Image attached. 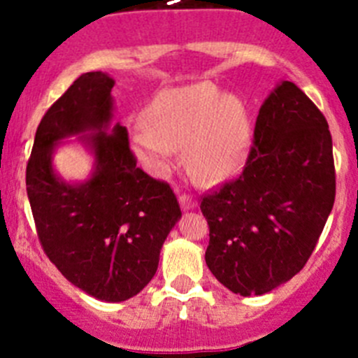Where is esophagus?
<instances>
[{
	"label": "esophagus",
	"instance_id": "esophagus-1",
	"mask_svg": "<svg viewBox=\"0 0 358 358\" xmlns=\"http://www.w3.org/2000/svg\"><path fill=\"white\" fill-rule=\"evenodd\" d=\"M179 204H181L182 211H189L197 208V201L189 197V195H181V197H179Z\"/></svg>",
	"mask_w": 358,
	"mask_h": 358
}]
</instances>
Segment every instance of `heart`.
Listing matches in <instances>:
<instances>
[{"label": "heart", "mask_w": 358, "mask_h": 358, "mask_svg": "<svg viewBox=\"0 0 358 358\" xmlns=\"http://www.w3.org/2000/svg\"><path fill=\"white\" fill-rule=\"evenodd\" d=\"M252 127L240 98L211 82L163 91L145 110L132 148L148 172H169L176 148L185 149L186 170L195 181L217 186L245 166Z\"/></svg>", "instance_id": "heart-1"}]
</instances>
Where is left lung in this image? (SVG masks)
I'll list each match as a JSON object with an SVG mask.
<instances>
[{"instance_id":"8db88e82","label":"left lung","mask_w":358,"mask_h":358,"mask_svg":"<svg viewBox=\"0 0 358 358\" xmlns=\"http://www.w3.org/2000/svg\"><path fill=\"white\" fill-rule=\"evenodd\" d=\"M334 201L327 118L296 84L281 80L262 103L242 176L201 202L208 268L243 297L271 292L305 267Z\"/></svg>"}]
</instances>
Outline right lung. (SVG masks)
Returning a JSON list of instances; mask_svg holds the SVG:
<instances>
[{"label":"right lung","instance_id":"add662e5","mask_svg":"<svg viewBox=\"0 0 358 358\" xmlns=\"http://www.w3.org/2000/svg\"><path fill=\"white\" fill-rule=\"evenodd\" d=\"M115 78L84 73L43 116L27 166V194L43 249L62 276L100 301L131 299L148 285L164 240L181 218L172 188L136 166L127 129L115 122ZM77 137L90 176L56 172V147Z\"/></svg>","mask_w":358,"mask_h":358}]
</instances>
